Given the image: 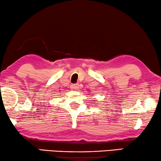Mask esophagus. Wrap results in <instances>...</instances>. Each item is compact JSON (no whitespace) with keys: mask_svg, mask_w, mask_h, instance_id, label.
I'll list each match as a JSON object with an SVG mask.
<instances>
[{"mask_svg":"<svg viewBox=\"0 0 161 161\" xmlns=\"http://www.w3.org/2000/svg\"><path fill=\"white\" fill-rule=\"evenodd\" d=\"M72 89H78V88H79V85L78 84V83H76V84H73V85H72Z\"/></svg>","mask_w":161,"mask_h":161,"instance_id":"obj_1","label":"esophagus"}]
</instances>
